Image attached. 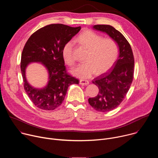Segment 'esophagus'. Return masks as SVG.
I'll use <instances>...</instances> for the list:
<instances>
[{
  "mask_svg": "<svg viewBox=\"0 0 158 158\" xmlns=\"http://www.w3.org/2000/svg\"><path fill=\"white\" fill-rule=\"evenodd\" d=\"M79 84L82 85H87L89 84V81L87 80H83V79L82 80L81 79L79 81Z\"/></svg>",
  "mask_w": 158,
  "mask_h": 158,
  "instance_id": "34e87169",
  "label": "esophagus"
}]
</instances>
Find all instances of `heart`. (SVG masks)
Segmentation results:
<instances>
[{"instance_id": "heart-1", "label": "heart", "mask_w": 158, "mask_h": 158, "mask_svg": "<svg viewBox=\"0 0 158 158\" xmlns=\"http://www.w3.org/2000/svg\"><path fill=\"white\" fill-rule=\"evenodd\" d=\"M76 42L89 49L86 62L79 64L72 70L75 76L86 79L96 73L98 74L107 71L115 62L118 54L116 42L112 39H102V37L91 30L83 31L76 38ZM74 43L67 42L63 47L62 56L64 61L69 65L75 64L73 56Z\"/></svg>"}]
</instances>
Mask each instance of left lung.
<instances>
[{
    "instance_id": "left-lung-1",
    "label": "left lung",
    "mask_w": 158,
    "mask_h": 158,
    "mask_svg": "<svg viewBox=\"0 0 158 158\" xmlns=\"http://www.w3.org/2000/svg\"><path fill=\"white\" fill-rule=\"evenodd\" d=\"M93 28L107 34L116 42L119 48V56L112 69L93 81L99 88L98 94L88 99L89 104L96 110L108 112L121 103L129 91L133 79L134 56L128 41L114 27L95 25Z\"/></svg>"
}]
</instances>
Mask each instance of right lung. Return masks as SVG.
Returning a JSON list of instances; mask_svg holds the SVG:
<instances>
[{"label":"right lung","instance_id":"right-lung-1","mask_svg":"<svg viewBox=\"0 0 158 158\" xmlns=\"http://www.w3.org/2000/svg\"><path fill=\"white\" fill-rule=\"evenodd\" d=\"M81 29L51 24L37 30L27 40L21 56L20 69L25 91L39 109L54 110L62 103L69 86L79 84L78 79L66 73L62 49ZM33 62L41 63L47 69L48 81L44 88H34L27 80L26 68Z\"/></svg>","mask_w":158,"mask_h":158}]
</instances>
